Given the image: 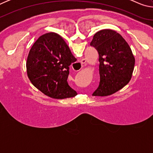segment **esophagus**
<instances>
[{
	"label": "esophagus",
	"instance_id": "obj_1",
	"mask_svg": "<svg viewBox=\"0 0 153 153\" xmlns=\"http://www.w3.org/2000/svg\"><path fill=\"white\" fill-rule=\"evenodd\" d=\"M86 60L85 59H83L81 61V63L82 64H84V63H86Z\"/></svg>",
	"mask_w": 153,
	"mask_h": 153
}]
</instances>
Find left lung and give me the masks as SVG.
<instances>
[{"label":"left lung","instance_id":"obj_1","mask_svg":"<svg viewBox=\"0 0 153 153\" xmlns=\"http://www.w3.org/2000/svg\"><path fill=\"white\" fill-rule=\"evenodd\" d=\"M90 46L97 50L100 63L99 86L92 96L107 97L126 86L132 76L135 59L122 36L112 30H102L93 36Z\"/></svg>","mask_w":153,"mask_h":153}]
</instances>
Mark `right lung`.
<instances>
[{"label": "right lung", "instance_id": "right-lung-1", "mask_svg": "<svg viewBox=\"0 0 153 153\" xmlns=\"http://www.w3.org/2000/svg\"><path fill=\"white\" fill-rule=\"evenodd\" d=\"M76 61L61 36L46 33L38 38L29 52L27 76L36 88L49 97H74L77 93L69 86L67 77L69 66Z\"/></svg>", "mask_w": 153, "mask_h": 153}]
</instances>
